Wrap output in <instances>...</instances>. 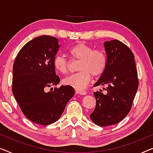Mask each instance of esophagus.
Segmentation results:
<instances>
[{
  "instance_id": "obj_1",
  "label": "esophagus",
  "mask_w": 153,
  "mask_h": 153,
  "mask_svg": "<svg viewBox=\"0 0 153 153\" xmlns=\"http://www.w3.org/2000/svg\"><path fill=\"white\" fill-rule=\"evenodd\" d=\"M76 93L77 94L79 95H86V91H83V90H77Z\"/></svg>"
}]
</instances>
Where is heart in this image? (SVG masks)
<instances>
[{
  "label": "heart",
  "instance_id": "b5f03b06",
  "mask_svg": "<svg viewBox=\"0 0 153 153\" xmlns=\"http://www.w3.org/2000/svg\"><path fill=\"white\" fill-rule=\"evenodd\" d=\"M69 53L74 58L79 60L77 67L79 71L65 77L63 82L66 85L83 89L90 82L91 75L99 76L106 69L107 58L105 53L102 50H93L88 45L79 43L71 48ZM53 67L57 71L65 74L69 69V62L65 57L57 55L53 59Z\"/></svg>",
  "mask_w": 153,
  "mask_h": 153
}]
</instances>
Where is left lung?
Wrapping results in <instances>:
<instances>
[{
    "label": "left lung",
    "mask_w": 153,
    "mask_h": 153,
    "mask_svg": "<svg viewBox=\"0 0 153 153\" xmlns=\"http://www.w3.org/2000/svg\"><path fill=\"white\" fill-rule=\"evenodd\" d=\"M106 69L94 86L106 85V94L93 93L96 106L90 115L94 124L108 126L117 124L128 114L139 85L135 56L117 40L104 42Z\"/></svg>",
    "instance_id": "obj_1"
}]
</instances>
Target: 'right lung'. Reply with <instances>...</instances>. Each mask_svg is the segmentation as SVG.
<instances>
[{
  "label": "right lung",
  "mask_w": 153,
  "mask_h": 153,
  "mask_svg": "<svg viewBox=\"0 0 153 153\" xmlns=\"http://www.w3.org/2000/svg\"><path fill=\"white\" fill-rule=\"evenodd\" d=\"M59 47L58 38L38 36L22 47L13 66V96L29 120L44 126L60 119L75 94L74 88L69 85L46 91L60 83L53 67Z\"/></svg>",
  "instance_id": "right-lung-1"
}]
</instances>
